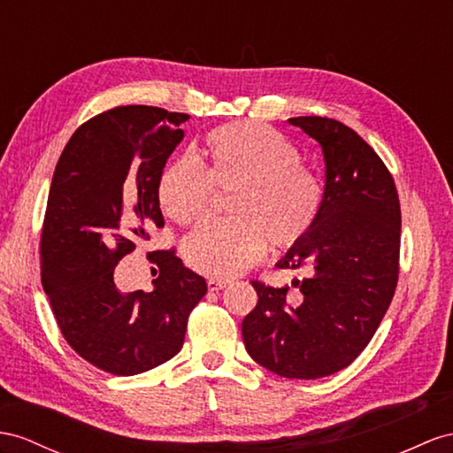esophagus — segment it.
Instances as JSON below:
<instances>
[{"instance_id": "esophagus-1", "label": "esophagus", "mask_w": 453, "mask_h": 453, "mask_svg": "<svg viewBox=\"0 0 453 453\" xmlns=\"http://www.w3.org/2000/svg\"><path fill=\"white\" fill-rule=\"evenodd\" d=\"M206 285H208V291L214 293V291H222V288H226L227 281H224V280H208Z\"/></svg>"}]
</instances>
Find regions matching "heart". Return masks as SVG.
I'll list each match as a JSON object with an SVG mask.
<instances>
[{
    "label": "heart",
    "mask_w": 453,
    "mask_h": 453,
    "mask_svg": "<svg viewBox=\"0 0 453 453\" xmlns=\"http://www.w3.org/2000/svg\"><path fill=\"white\" fill-rule=\"evenodd\" d=\"M296 147L262 122H234L208 134L193 157L168 162L157 183L173 222L195 224L211 212L214 188L235 191L231 222L204 224L185 241L183 257L211 277H235L275 249H291L314 227L321 185L300 165Z\"/></svg>",
    "instance_id": "heart-1"
}]
</instances>
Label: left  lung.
I'll use <instances>...</instances> for the list:
<instances>
[{"label":"left lung","instance_id":"obj_1","mask_svg":"<svg viewBox=\"0 0 453 453\" xmlns=\"http://www.w3.org/2000/svg\"><path fill=\"white\" fill-rule=\"evenodd\" d=\"M326 162L319 216L287 250L280 268H304L293 281L303 298L287 303L288 287L252 281L258 304L242 319L254 362L287 379L337 373L362 354L396 291L400 201L385 162L352 127L323 116H296Z\"/></svg>","mask_w":453,"mask_h":453}]
</instances>
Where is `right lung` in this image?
I'll use <instances>...</instances> for the list:
<instances>
[{"label": "right lung", "mask_w": 453, "mask_h": 453, "mask_svg": "<svg viewBox=\"0 0 453 453\" xmlns=\"http://www.w3.org/2000/svg\"><path fill=\"white\" fill-rule=\"evenodd\" d=\"M189 114L127 105L101 112L68 139L42 229V285L66 342L112 375L168 362L185 339L206 281L173 250L150 252V291H124L114 270L165 226L157 183Z\"/></svg>", "instance_id": "1"}]
</instances>
